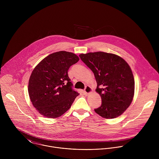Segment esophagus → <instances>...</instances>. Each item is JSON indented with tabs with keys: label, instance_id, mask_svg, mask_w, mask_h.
Here are the masks:
<instances>
[{
	"label": "esophagus",
	"instance_id": "obj_1",
	"mask_svg": "<svg viewBox=\"0 0 159 159\" xmlns=\"http://www.w3.org/2000/svg\"><path fill=\"white\" fill-rule=\"evenodd\" d=\"M92 91V88H91L90 86H86V88H85V89H84V93H85L86 95H88V94H89V93H91Z\"/></svg>",
	"mask_w": 159,
	"mask_h": 159
}]
</instances>
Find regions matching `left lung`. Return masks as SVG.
<instances>
[{"mask_svg": "<svg viewBox=\"0 0 159 159\" xmlns=\"http://www.w3.org/2000/svg\"><path fill=\"white\" fill-rule=\"evenodd\" d=\"M81 61L94 74L96 92L102 105L94 109L106 119L116 118L123 113L132 102L135 81L132 70L122 57L104 52L80 54Z\"/></svg>", "mask_w": 159, "mask_h": 159, "instance_id": "obj_1", "label": "left lung"}]
</instances>
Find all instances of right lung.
Returning a JSON list of instances; mask_svg holds the SVG:
<instances>
[{
    "label": "right lung",
    "instance_id": "obj_1",
    "mask_svg": "<svg viewBox=\"0 0 159 159\" xmlns=\"http://www.w3.org/2000/svg\"><path fill=\"white\" fill-rule=\"evenodd\" d=\"M79 60L76 54L61 51L49 54L34 69L28 92L39 113L48 118H56L71 107L80 93L72 88L68 70Z\"/></svg>",
    "mask_w": 159,
    "mask_h": 159
}]
</instances>
